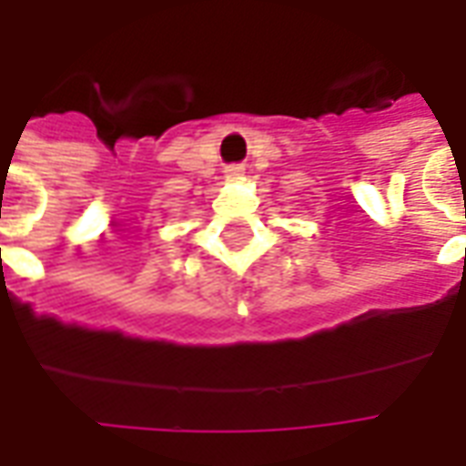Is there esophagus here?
Listing matches in <instances>:
<instances>
[{"label":"esophagus","mask_w":466,"mask_h":466,"mask_svg":"<svg viewBox=\"0 0 466 466\" xmlns=\"http://www.w3.org/2000/svg\"><path fill=\"white\" fill-rule=\"evenodd\" d=\"M244 169L242 167H227V177H229V179H234V177H239V174H242Z\"/></svg>","instance_id":"obj_1"}]
</instances>
